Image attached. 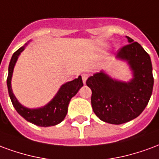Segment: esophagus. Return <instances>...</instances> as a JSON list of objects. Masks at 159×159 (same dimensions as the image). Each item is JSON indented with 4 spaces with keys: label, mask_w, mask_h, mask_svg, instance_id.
I'll return each instance as SVG.
<instances>
[{
    "label": "esophagus",
    "mask_w": 159,
    "mask_h": 159,
    "mask_svg": "<svg viewBox=\"0 0 159 159\" xmlns=\"http://www.w3.org/2000/svg\"><path fill=\"white\" fill-rule=\"evenodd\" d=\"M81 76H82V80H83V83L85 84V83H86V80H87V79H88V75H86V74H83Z\"/></svg>",
    "instance_id": "obj_1"
}]
</instances>
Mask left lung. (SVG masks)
I'll use <instances>...</instances> for the list:
<instances>
[{"label":"left lung","mask_w":159,"mask_h":159,"mask_svg":"<svg viewBox=\"0 0 159 159\" xmlns=\"http://www.w3.org/2000/svg\"><path fill=\"white\" fill-rule=\"evenodd\" d=\"M126 38L128 45L117 52L115 58L127 62L132 78L118 80L102 70L86 81L92 91L94 113L101 120L112 125H121L138 117L148 105L153 88L150 56L139 43Z\"/></svg>","instance_id":"1"}]
</instances>
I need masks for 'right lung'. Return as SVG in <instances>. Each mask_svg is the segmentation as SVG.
<instances>
[{
	"label": "right lung",
	"mask_w": 159,
	"mask_h": 159,
	"mask_svg": "<svg viewBox=\"0 0 159 159\" xmlns=\"http://www.w3.org/2000/svg\"><path fill=\"white\" fill-rule=\"evenodd\" d=\"M28 44L13 53L8 67V76L7 80L8 93L12 105L16 111L28 122H30L37 126L48 127L58 125L64 119L68 113V107L69 102L73 97L77 94L79 90L83 86V81L81 76H79L74 80L68 81L61 85L55 97L50 101L48 103L38 108H29L23 106L18 101L12 92L11 89V77L13 74L15 64L21 52L25 49Z\"/></svg>",
	"instance_id": "1"
}]
</instances>
